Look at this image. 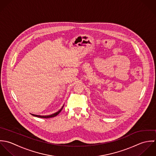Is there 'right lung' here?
Returning <instances> with one entry per match:
<instances>
[{"instance_id": "obj_1", "label": "right lung", "mask_w": 156, "mask_h": 156, "mask_svg": "<svg viewBox=\"0 0 156 156\" xmlns=\"http://www.w3.org/2000/svg\"><path fill=\"white\" fill-rule=\"evenodd\" d=\"M63 107H64V105L62 106V108L58 112H56V113H54V114H52V115H48V116H40V115H33V114H31V115L32 116H36V117H38V118H53V117H55V116H57V115L60 113V112L62 110Z\"/></svg>"}]
</instances>
